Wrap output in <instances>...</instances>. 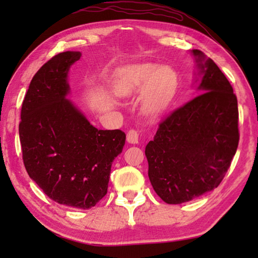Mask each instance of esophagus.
Listing matches in <instances>:
<instances>
[{
    "label": "esophagus",
    "mask_w": 258,
    "mask_h": 258,
    "mask_svg": "<svg viewBox=\"0 0 258 258\" xmlns=\"http://www.w3.org/2000/svg\"><path fill=\"white\" fill-rule=\"evenodd\" d=\"M126 140H127V142L130 143H138L139 142V133L137 130H130L127 132V135H126Z\"/></svg>",
    "instance_id": "1"
}]
</instances>
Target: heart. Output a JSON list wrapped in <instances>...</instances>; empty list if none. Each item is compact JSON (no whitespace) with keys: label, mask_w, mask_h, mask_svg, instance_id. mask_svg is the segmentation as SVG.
Segmentation results:
<instances>
[{"label":"heart","mask_w":258,"mask_h":258,"mask_svg":"<svg viewBox=\"0 0 258 258\" xmlns=\"http://www.w3.org/2000/svg\"><path fill=\"white\" fill-rule=\"evenodd\" d=\"M177 86L178 76L175 69L142 62L126 67L121 72L117 92L120 95H134L143 91L142 111L147 115L157 116L171 106Z\"/></svg>","instance_id":"obj_1"}]
</instances>
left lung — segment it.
<instances>
[{
  "mask_svg": "<svg viewBox=\"0 0 258 258\" xmlns=\"http://www.w3.org/2000/svg\"><path fill=\"white\" fill-rule=\"evenodd\" d=\"M203 74L197 97L159 123L146 147L148 175L167 204L190 202L220 185L239 143L238 101L212 59L192 50Z\"/></svg>",
  "mask_w": 258,
  "mask_h": 258,
  "instance_id": "obj_1",
  "label": "left lung"
}]
</instances>
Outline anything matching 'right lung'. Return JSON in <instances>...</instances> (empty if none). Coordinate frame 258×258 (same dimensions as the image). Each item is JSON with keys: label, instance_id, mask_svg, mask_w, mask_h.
Instances as JSON below:
<instances>
[{"label": "right lung", "instance_id": "obj_1", "mask_svg": "<svg viewBox=\"0 0 258 258\" xmlns=\"http://www.w3.org/2000/svg\"><path fill=\"white\" fill-rule=\"evenodd\" d=\"M81 55L61 52L35 74L21 106L19 138L26 171L47 197L89 209L107 195L126 135L95 128L66 99L69 68Z\"/></svg>", "mask_w": 258, "mask_h": 258}]
</instances>
